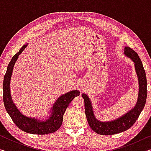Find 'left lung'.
Instances as JSON below:
<instances>
[{"mask_svg": "<svg viewBox=\"0 0 151 151\" xmlns=\"http://www.w3.org/2000/svg\"><path fill=\"white\" fill-rule=\"evenodd\" d=\"M124 54L133 61L139 80V95L134 108L128 111L122 116L111 121L101 122L98 121L94 115V112L90 99L86 94L82 96L85 100V111L89 126L99 134L112 135L124 132L131 128L139 118L140 112L146 103L147 96V81L145 70L141 60L137 53L129 47L124 48Z\"/></svg>", "mask_w": 151, "mask_h": 151, "instance_id": "left-lung-1", "label": "left lung"}]
</instances>
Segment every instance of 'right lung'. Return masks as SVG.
I'll return each mask as SVG.
<instances>
[{"instance_id":"1","label":"right lung","mask_w":151,"mask_h":151,"mask_svg":"<svg viewBox=\"0 0 151 151\" xmlns=\"http://www.w3.org/2000/svg\"><path fill=\"white\" fill-rule=\"evenodd\" d=\"M24 45L16 55L13 56L7 67L3 81V102L7 112L15 124L20 130L30 134H46L57 131L62 124L63 115L66 108L75 97L80 95V92L76 90L71 91L61 95L53 104L50 109L51 115L47 120L43 121L35 118L24 116L15 106L10 91V82L15 63L19 56L27 47Z\"/></svg>"}]
</instances>
